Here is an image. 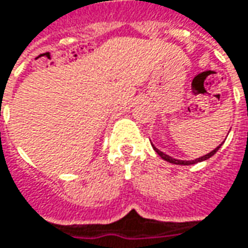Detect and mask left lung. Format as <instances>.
Here are the masks:
<instances>
[{
	"mask_svg": "<svg viewBox=\"0 0 248 248\" xmlns=\"http://www.w3.org/2000/svg\"><path fill=\"white\" fill-rule=\"evenodd\" d=\"M221 145L222 144H219L217 148H214V150L211 151V152H209L207 155H203V156H201V158H196V159H192V160H181V159H174L171 158V156H169V155H166L165 152H162V151H159L155 145H152V148L155 150V152L158 154L159 156L162 159H165L166 162H169V163H173V165H185V166H188V165H195V163H198V162H203V160H207L209 158H211L216 152H217L219 148H221Z\"/></svg>",
	"mask_w": 248,
	"mask_h": 248,
	"instance_id": "left-lung-1",
	"label": "left lung"
}]
</instances>
